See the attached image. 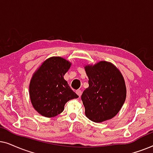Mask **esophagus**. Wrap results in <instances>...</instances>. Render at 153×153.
I'll use <instances>...</instances> for the list:
<instances>
[{"label": "esophagus", "mask_w": 153, "mask_h": 153, "mask_svg": "<svg viewBox=\"0 0 153 153\" xmlns=\"http://www.w3.org/2000/svg\"><path fill=\"white\" fill-rule=\"evenodd\" d=\"M76 94L79 96V97H80V96L82 95V91H81L80 89H78V90H76Z\"/></svg>", "instance_id": "obj_1"}]
</instances>
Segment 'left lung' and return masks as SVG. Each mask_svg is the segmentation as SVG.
Wrapping results in <instances>:
<instances>
[{
	"label": "left lung",
	"mask_w": 153,
	"mask_h": 153,
	"mask_svg": "<svg viewBox=\"0 0 153 153\" xmlns=\"http://www.w3.org/2000/svg\"><path fill=\"white\" fill-rule=\"evenodd\" d=\"M89 87L81 99L85 115L94 123L111 119L117 115L126 99L125 80L119 70L107 62L85 67Z\"/></svg>",
	"instance_id": "1"
}]
</instances>
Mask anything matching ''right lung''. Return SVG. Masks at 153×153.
Returning <instances> with one entry per match:
<instances>
[{
	"mask_svg": "<svg viewBox=\"0 0 153 153\" xmlns=\"http://www.w3.org/2000/svg\"><path fill=\"white\" fill-rule=\"evenodd\" d=\"M71 64L64 59L54 56L44 62L34 73L29 85L30 98L40 115L54 117L63 112L66 102L79 97L64 79Z\"/></svg>",
	"mask_w": 153,
	"mask_h": 153,
	"instance_id": "1",
	"label": "right lung"
}]
</instances>
